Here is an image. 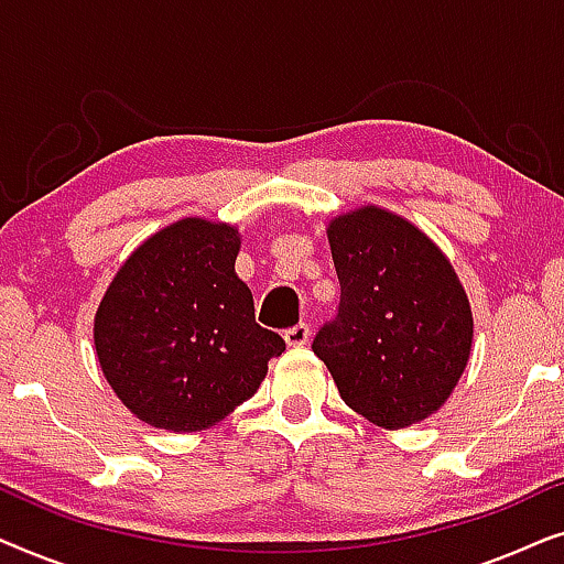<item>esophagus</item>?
I'll list each match as a JSON object with an SVG mask.
<instances>
[{
    "label": "esophagus",
    "instance_id": "1",
    "mask_svg": "<svg viewBox=\"0 0 564 564\" xmlns=\"http://www.w3.org/2000/svg\"><path fill=\"white\" fill-rule=\"evenodd\" d=\"M284 341H288V346H305L311 341V326L307 323H297V326L284 330Z\"/></svg>",
    "mask_w": 564,
    "mask_h": 564
}]
</instances>
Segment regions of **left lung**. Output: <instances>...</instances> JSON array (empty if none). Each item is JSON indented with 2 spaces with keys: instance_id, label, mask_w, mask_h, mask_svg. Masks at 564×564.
<instances>
[{
  "instance_id": "obj_1",
  "label": "left lung",
  "mask_w": 564,
  "mask_h": 564,
  "mask_svg": "<svg viewBox=\"0 0 564 564\" xmlns=\"http://www.w3.org/2000/svg\"><path fill=\"white\" fill-rule=\"evenodd\" d=\"M341 303L313 341L344 403L398 431L446 403L473 351L467 292L446 253L403 215L361 205L326 226Z\"/></svg>"
}]
</instances>
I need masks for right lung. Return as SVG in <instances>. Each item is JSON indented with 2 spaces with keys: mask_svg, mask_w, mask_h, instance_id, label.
<instances>
[{
  "mask_svg": "<svg viewBox=\"0 0 564 564\" xmlns=\"http://www.w3.org/2000/svg\"><path fill=\"white\" fill-rule=\"evenodd\" d=\"M238 251L230 223L182 218L145 238L99 300L95 351L105 380L153 429L215 426L284 351L282 336L253 318Z\"/></svg>",
  "mask_w": 564,
  "mask_h": 564,
  "instance_id": "add662e5",
  "label": "right lung"
}]
</instances>
